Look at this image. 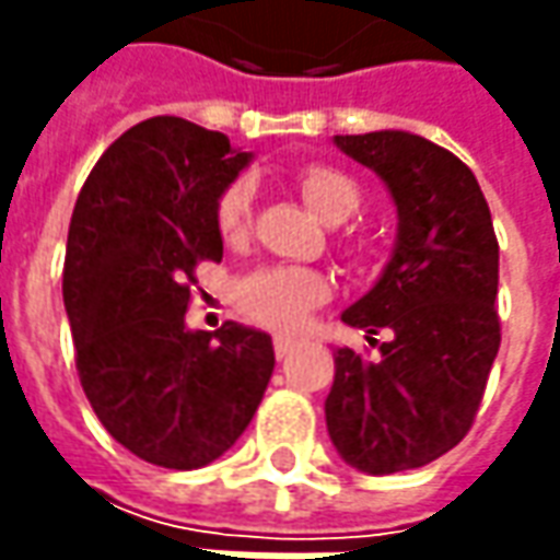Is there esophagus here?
I'll use <instances>...</instances> for the list:
<instances>
[{
  "mask_svg": "<svg viewBox=\"0 0 560 560\" xmlns=\"http://www.w3.org/2000/svg\"><path fill=\"white\" fill-rule=\"evenodd\" d=\"M295 346H299V339H295V336H287V334L273 336V352H277V358H287Z\"/></svg>",
  "mask_w": 560,
  "mask_h": 560,
  "instance_id": "34e87169",
  "label": "esophagus"
}]
</instances>
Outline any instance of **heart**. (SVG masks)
I'll use <instances>...</instances> for the list:
<instances>
[{
  "label": "heart",
  "mask_w": 560,
  "mask_h": 560,
  "mask_svg": "<svg viewBox=\"0 0 560 560\" xmlns=\"http://www.w3.org/2000/svg\"><path fill=\"white\" fill-rule=\"evenodd\" d=\"M295 184H299L302 199L312 205L314 214L324 218L327 224H342L361 208V189H358L355 180L349 174L330 167V164L302 167ZM252 199H255V186L248 177L233 180L218 196L214 224H218V233L226 243L246 240L248 224H252ZM327 295H330L327 277L320 270L299 268V265L255 270L236 290L240 308L252 320L277 327V330H295L317 305L327 302Z\"/></svg>",
  "instance_id": "1"
}]
</instances>
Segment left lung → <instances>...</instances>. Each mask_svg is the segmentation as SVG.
Wrapping results in <instances>:
<instances>
[{
  "instance_id": "left-lung-1",
  "label": "left lung",
  "mask_w": 560,
  "mask_h": 560,
  "mask_svg": "<svg viewBox=\"0 0 560 560\" xmlns=\"http://www.w3.org/2000/svg\"><path fill=\"white\" fill-rule=\"evenodd\" d=\"M334 142L374 171L398 211L389 265L342 312L371 336L389 330V342L376 358L339 349L324 405L342 462L383 477L436 462L477 418L502 342L499 240L474 171L448 149L405 130Z\"/></svg>"
}]
</instances>
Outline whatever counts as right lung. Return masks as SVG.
Here are the masks:
<instances>
[{"label":"right lung","instance_id":"right-lung-1","mask_svg":"<svg viewBox=\"0 0 560 560\" xmlns=\"http://www.w3.org/2000/svg\"><path fill=\"white\" fill-rule=\"evenodd\" d=\"M224 133L149 118L112 142L80 189L65 312L96 418L137 458L192 470L243 436L273 374L270 336L186 327L199 261H221L214 205L248 164Z\"/></svg>","mask_w":560,"mask_h":560}]
</instances>
